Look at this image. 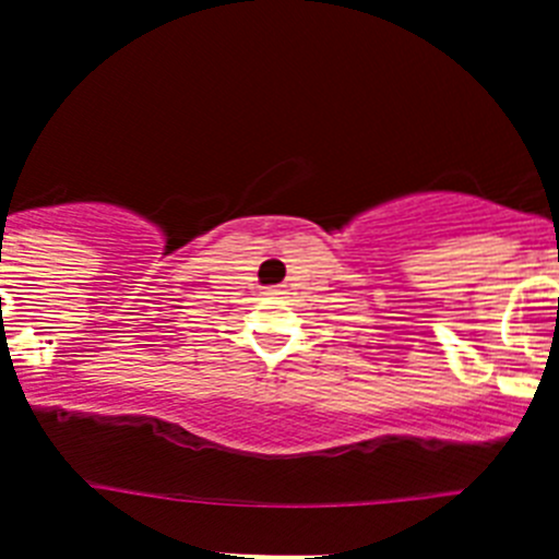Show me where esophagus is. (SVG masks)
<instances>
[{
  "label": "esophagus",
  "instance_id": "34e87169",
  "mask_svg": "<svg viewBox=\"0 0 559 559\" xmlns=\"http://www.w3.org/2000/svg\"><path fill=\"white\" fill-rule=\"evenodd\" d=\"M266 295H284V289H281V287H266Z\"/></svg>",
  "mask_w": 559,
  "mask_h": 559
}]
</instances>
